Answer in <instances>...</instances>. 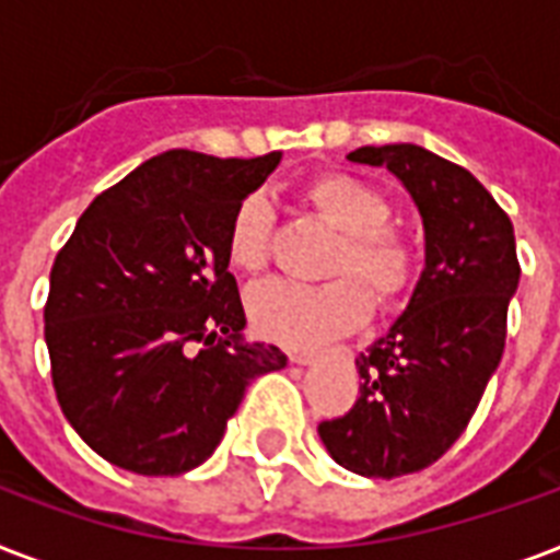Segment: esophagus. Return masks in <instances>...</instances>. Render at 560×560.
I'll list each match as a JSON object with an SVG mask.
<instances>
[{"mask_svg":"<svg viewBox=\"0 0 560 560\" xmlns=\"http://www.w3.org/2000/svg\"><path fill=\"white\" fill-rule=\"evenodd\" d=\"M319 358H323V351H293V354H290V360L299 363V366H311V363H316Z\"/></svg>","mask_w":560,"mask_h":560,"instance_id":"esophagus-1","label":"esophagus"}]
</instances>
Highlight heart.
Instances as JSON below:
<instances>
[{"instance_id": "obj_1", "label": "heart", "mask_w": 560, "mask_h": 560, "mask_svg": "<svg viewBox=\"0 0 560 560\" xmlns=\"http://www.w3.org/2000/svg\"><path fill=\"white\" fill-rule=\"evenodd\" d=\"M299 200L340 232L325 284H267L249 302L258 334L290 349H311L351 331L374 307L389 311L407 296L418 276V246L389 223V200L381 188L342 171L316 174L299 188ZM226 258L237 272L258 276L270 264V209L246 197L232 214Z\"/></svg>"}]
</instances>
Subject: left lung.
<instances>
[{
    "instance_id": "left-lung-1",
    "label": "left lung",
    "mask_w": 560,
    "mask_h": 560,
    "mask_svg": "<svg viewBox=\"0 0 560 560\" xmlns=\"http://www.w3.org/2000/svg\"><path fill=\"white\" fill-rule=\"evenodd\" d=\"M349 160L386 165L424 220L407 311L358 358L354 407L319 424L337 465L392 479L430 468L465 433L503 358L521 264L512 220L462 165L418 144H369Z\"/></svg>"
}]
</instances>
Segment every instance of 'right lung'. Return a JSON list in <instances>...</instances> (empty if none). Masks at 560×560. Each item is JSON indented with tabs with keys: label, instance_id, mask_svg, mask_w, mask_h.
Returning a JSON list of instances; mask_svg holds the SVG:
<instances>
[{
	"label": "right lung",
	"instance_id": "right-lung-1",
	"mask_svg": "<svg viewBox=\"0 0 560 560\" xmlns=\"http://www.w3.org/2000/svg\"><path fill=\"white\" fill-rule=\"evenodd\" d=\"M281 153L168 151L101 191L57 253L46 302L51 383L74 433L118 468L177 477L209 459L284 351L244 340L232 214Z\"/></svg>",
	"mask_w": 560,
	"mask_h": 560
}]
</instances>
